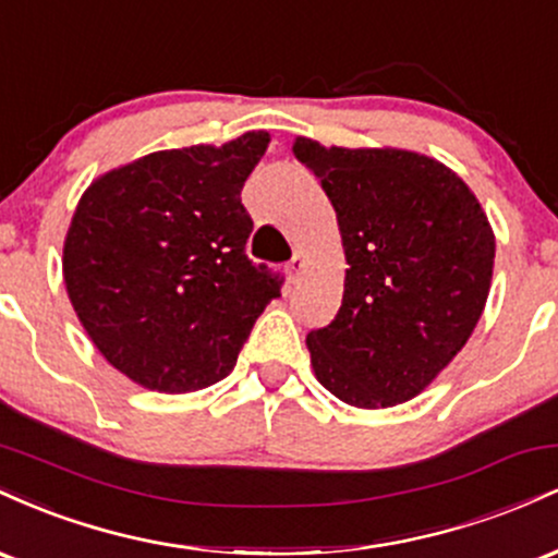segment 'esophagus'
<instances>
[{
  "label": "esophagus",
  "mask_w": 558,
  "mask_h": 558,
  "mask_svg": "<svg viewBox=\"0 0 558 558\" xmlns=\"http://www.w3.org/2000/svg\"><path fill=\"white\" fill-rule=\"evenodd\" d=\"M301 270H304V259H301V254H293L291 262H288V265H286L288 280H291V283H293V280H299Z\"/></svg>",
  "instance_id": "34e87169"
}]
</instances>
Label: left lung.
<instances>
[{
  "label": "left lung",
  "instance_id": "left-lung-1",
  "mask_svg": "<svg viewBox=\"0 0 558 558\" xmlns=\"http://www.w3.org/2000/svg\"><path fill=\"white\" fill-rule=\"evenodd\" d=\"M293 155L323 183L349 262L336 319L306 336L317 380L360 409L414 399L483 315L496 257L488 217L457 172L417 151L299 136Z\"/></svg>",
  "mask_w": 558,
  "mask_h": 558
}]
</instances>
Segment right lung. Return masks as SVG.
<instances>
[{
	"mask_svg": "<svg viewBox=\"0 0 558 558\" xmlns=\"http://www.w3.org/2000/svg\"><path fill=\"white\" fill-rule=\"evenodd\" d=\"M270 136L155 151L105 172L75 207L62 275L114 369L159 393L222 380L283 278L246 257L241 204Z\"/></svg>",
	"mask_w": 558,
	"mask_h": 558,
	"instance_id": "obj_1",
	"label": "right lung"
}]
</instances>
